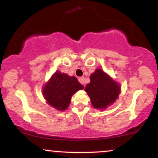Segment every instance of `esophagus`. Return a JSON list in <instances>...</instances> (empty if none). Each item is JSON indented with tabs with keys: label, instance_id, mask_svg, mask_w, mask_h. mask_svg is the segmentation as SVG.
<instances>
[{
	"label": "esophagus",
	"instance_id": "34e87169",
	"mask_svg": "<svg viewBox=\"0 0 158 158\" xmlns=\"http://www.w3.org/2000/svg\"><path fill=\"white\" fill-rule=\"evenodd\" d=\"M79 81L81 83V84L85 85V78L84 77H79Z\"/></svg>",
	"mask_w": 158,
	"mask_h": 158
}]
</instances>
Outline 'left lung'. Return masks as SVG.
<instances>
[{"instance_id":"obj_1","label":"left lung","mask_w":158,"mask_h":158,"mask_svg":"<svg viewBox=\"0 0 158 158\" xmlns=\"http://www.w3.org/2000/svg\"><path fill=\"white\" fill-rule=\"evenodd\" d=\"M90 83L87 84L85 90L94 108L106 110L118 99L120 85L102 69H96L90 76Z\"/></svg>"}]
</instances>
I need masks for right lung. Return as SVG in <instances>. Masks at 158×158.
<instances>
[{"instance_id": "obj_1", "label": "right lung", "mask_w": 158, "mask_h": 158, "mask_svg": "<svg viewBox=\"0 0 158 158\" xmlns=\"http://www.w3.org/2000/svg\"><path fill=\"white\" fill-rule=\"evenodd\" d=\"M84 89L75 77L56 71L42 88V94L47 103L56 110L68 109L72 96L78 90Z\"/></svg>"}]
</instances>
